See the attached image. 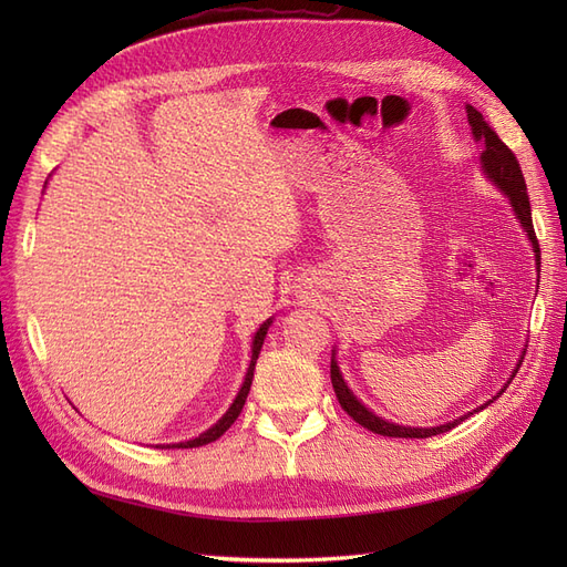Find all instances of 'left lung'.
<instances>
[{
    "mask_svg": "<svg viewBox=\"0 0 567 567\" xmlns=\"http://www.w3.org/2000/svg\"><path fill=\"white\" fill-rule=\"evenodd\" d=\"M466 113H468V125L473 130V136L475 142H483L485 144V151L480 153V165H483L485 175L489 177V182H494V186L499 188V192L511 200V208L513 213H516L520 227L527 231V238L532 244V252H535V262H537V269L542 267V252H539V244H537V236H535V227H532V210H529V196H527V186H525V177H523V169H520V163L518 158L513 156V151L499 140V134H496L487 123L485 117L480 111H475L473 106H466ZM527 348V346H525ZM525 359V352L520 354L516 369H513L511 379L504 383V388L494 394L492 400H487L485 404H480L477 409L468 411V414H463L450 423L444 425H435V427H411V425H400V423H392V421H385L381 416H375L371 409H367L362 402H359L352 390L348 388L346 379H342L340 373V367L336 362V350H333V357H331V383H333V390H336V398L340 402V406L348 411V414L359 423L364 425L367 431L371 433H379L383 437H433V435H440V433H447L452 431L454 425H458L461 421H466L471 414H475V411L480 409H487L496 398H502V392L508 388V383L516 379V373L523 364Z\"/></svg>",
    "mask_w": 567,
    "mask_h": 567,
    "instance_id": "left-lung-1",
    "label": "left lung"
}]
</instances>
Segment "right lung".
Here are the masks:
<instances>
[{"instance_id": "1", "label": "right lung", "mask_w": 567, "mask_h": 567, "mask_svg": "<svg viewBox=\"0 0 567 567\" xmlns=\"http://www.w3.org/2000/svg\"><path fill=\"white\" fill-rule=\"evenodd\" d=\"M269 326H271V319H267L260 329H257V333H255V338H252V346H250V350H252V357H250V367H248V373H246V379H244V385H241V390H238V394H236V400L231 402V406L227 409V414L221 416L213 427H208V431L205 433H200L198 437H194V440H186V442H177V444H158V447H177V450H192V447H203V444H208V442H215L217 437H221L225 435L229 427H231V423L238 419V414H241V409H244V404H246V398H248V392H250V383H252V371H255V364H257V357H260V350H262V342H265V336H267V331H269Z\"/></svg>"}]
</instances>
